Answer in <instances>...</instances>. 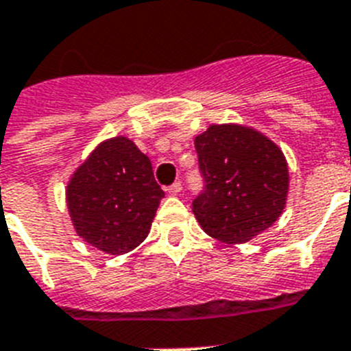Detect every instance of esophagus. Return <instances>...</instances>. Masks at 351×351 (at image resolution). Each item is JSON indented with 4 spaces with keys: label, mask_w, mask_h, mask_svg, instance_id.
<instances>
[{
    "label": "esophagus",
    "mask_w": 351,
    "mask_h": 351,
    "mask_svg": "<svg viewBox=\"0 0 351 351\" xmlns=\"http://www.w3.org/2000/svg\"><path fill=\"white\" fill-rule=\"evenodd\" d=\"M166 191H167V194H171V196H176V194L182 191V184L180 182H175V184H171Z\"/></svg>",
    "instance_id": "obj_1"
}]
</instances>
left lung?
Returning <instances> with one entry per match:
<instances>
[{
  "label": "left lung",
  "instance_id": "1",
  "mask_svg": "<svg viewBox=\"0 0 351 351\" xmlns=\"http://www.w3.org/2000/svg\"><path fill=\"white\" fill-rule=\"evenodd\" d=\"M194 146L205 187L193 212L210 237L246 243L280 217L289 169L273 141L248 126L210 125Z\"/></svg>",
  "mask_w": 351,
  "mask_h": 351
}]
</instances>
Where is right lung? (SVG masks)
<instances>
[{"label":"right lung","mask_w":351,"mask_h":351,"mask_svg":"<svg viewBox=\"0 0 351 351\" xmlns=\"http://www.w3.org/2000/svg\"><path fill=\"white\" fill-rule=\"evenodd\" d=\"M67 208L76 234L110 255L137 248L164 198L152 162L130 139L101 143L71 176Z\"/></svg>","instance_id":"right-lung-1"}]
</instances>
